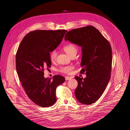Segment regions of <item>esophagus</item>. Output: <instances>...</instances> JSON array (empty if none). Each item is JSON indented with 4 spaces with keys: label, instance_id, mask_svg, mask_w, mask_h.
<instances>
[{
    "label": "esophagus",
    "instance_id": "esophagus-1",
    "mask_svg": "<svg viewBox=\"0 0 130 130\" xmlns=\"http://www.w3.org/2000/svg\"><path fill=\"white\" fill-rule=\"evenodd\" d=\"M71 79V77H65V80H69Z\"/></svg>",
    "mask_w": 130,
    "mask_h": 130
}]
</instances>
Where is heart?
I'll list each match as a JSON object with an SVG mask.
<instances>
[{
    "mask_svg": "<svg viewBox=\"0 0 130 130\" xmlns=\"http://www.w3.org/2000/svg\"><path fill=\"white\" fill-rule=\"evenodd\" d=\"M63 50L70 57H71L72 55L74 54H77L78 51V48L76 47V46L72 43H69L65 45L63 47ZM57 55V51L53 50L50 53V59L51 62H54L55 60H56ZM73 69V67L72 66L68 65V66L61 67L60 68V71L63 73L70 74L71 73Z\"/></svg>",
    "mask_w": 130,
    "mask_h": 130,
    "instance_id": "b5f03b06",
    "label": "heart"
}]
</instances>
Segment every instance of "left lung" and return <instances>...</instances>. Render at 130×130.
<instances>
[{"label": "left lung", "instance_id": "obj_1", "mask_svg": "<svg viewBox=\"0 0 130 130\" xmlns=\"http://www.w3.org/2000/svg\"><path fill=\"white\" fill-rule=\"evenodd\" d=\"M64 39L82 48L80 73H85L86 77H75L78 83L76 97L83 104L93 103L101 96L110 80L112 62L110 44L91 26L73 29L66 34Z\"/></svg>", "mask_w": 130, "mask_h": 130}]
</instances>
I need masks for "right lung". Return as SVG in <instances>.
Instances as JSON below:
<instances>
[{"instance_id":"right-lung-1","label":"right lung","mask_w":130,"mask_h":130,"mask_svg":"<svg viewBox=\"0 0 130 130\" xmlns=\"http://www.w3.org/2000/svg\"><path fill=\"white\" fill-rule=\"evenodd\" d=\"M65 30H35L24 38L16 55V68L20 82L30 100L40 106L53 105L57 87L65 78L60 75L51 79L44 77V69L51 65L50 52L61 43Z\"/></svg>"}]
</instances>
